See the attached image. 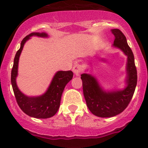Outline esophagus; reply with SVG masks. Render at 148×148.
I'll return each mask as SVG.
<instances>
[{
    "label": "esophagus",
    "mask_w": 148,
    "mask_h": 148,
    "mask_svg": "<svg viewBox=\"0 0 148 148\" xmlns=\"http://www.w3.org/2000/svg\"><path fill=\"white\" fill-rule=\"evenodd\" d=\"M72 71H73V72L74 73V74H76V75H79V74L81 71L80 65L78 64V63H76V64H74V67H73V69H72Z\"/></svg>",
    "instance_id": "obj_1"
}]
</instances>
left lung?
I'll return each mask as SVG.
<instances>
[{"label":"left lung","mask_w":148,"mask_h":148,"mask_svg":"<svg viewBox=\"0 0 148 148\" xmlns=\"http://www.w3.org/2000/svg\"><path fill=\"white\" fill-rule=\"evenodd\" d=\"M111 32L114 36L112 47L121 50L127 57L124 88L105 90L96 77L86 72L81 74L87 106L94 115L100 118H111L122 112L132 100L137 83L134 57L126 38L118 29H112Z\"/></svg>","instance_id":"1"}]
</instances>
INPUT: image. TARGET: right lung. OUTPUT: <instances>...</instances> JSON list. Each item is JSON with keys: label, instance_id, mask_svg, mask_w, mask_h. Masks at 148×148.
<instances>
[{"label": "right lung", "instance_id": "obj_1", "mask_svg": "<svg viewBox=\"0 0 148 148\" xmlns=\"http://www.w3.org/2000/svg\"><path fill=\"white\" fill-rule=\"evenodd\" d=\"M32 36L40 38H49L47 33H31L25 37L21 41L20 48L16 52L14 60L12 70L11 82L14 93L18 105L22 110L30 117L35 118L45 119L52 117L56 114L60 107L62 93L68 82L73 78L71 71H58L52 77L50 84L47 90L43 94L36 96H29L19 89L16 84L18 76V66L20 55L26 41Z\"/></svg>", "mask_w": 148, "mask_h": 148}]
</instances>
